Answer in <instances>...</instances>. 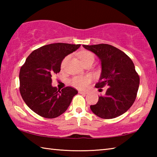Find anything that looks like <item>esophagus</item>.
<instances>
[{
	"label": "esophagus",
	"mask_w": 157,
	"mask_h": 157,
	"mask_svg": "<svg viewBox=\"0 0 157 157\" xmlns=\"http://www.w3.org/2000/svg\"><path fill=\"white\" fill-rule=\"evenodd\" d=\"M79 94H83V95H86L88 93L87 92H85V91H79Z\"/></svg>",
	"instance_id": "obj_1"
}]
</instances>
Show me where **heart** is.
<instances>
[{"mask_svg":"<svg viewBox=\"0 0 157 157\" xmlns=\"http://www.w3.org/2000/svg\"><path fill=\"white\" fill-rule=\"evenodd\" d=\"M80 59L82 63H84L89 60L94 61V55L91 52L85 51L82 53L80 55ZM68 59V57H66L63 59L62 62V67H63ZM91 82V78L90 76H78L73 78L71 80V84L73 86L78 89H85L88 86L89 84Z\"/></svg>","mask_w":157,"mask_h":157,"instance_id":"1","label":"heart"}]
</instances>
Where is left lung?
Here are the masks:
<instances>
[{"mask_svg": "<svg viewBox=\"0 0 157 157\" xmlns=\"http://www.w3.org/2000/svg\"><path fill=\"white\" fill-rule=\"evenodd\" d=\"M83 47L95 53L101 61L102 73L95 88L108 87L96 104L90 106L93 113L104 119L114 118L125 113L136 100L140 82L132 59L109 44Z\"/></svg>", "mask_w": 157, "mask_h": 157, "instance_id": "left-lung-1", "label": "left lung"}]
</instances>
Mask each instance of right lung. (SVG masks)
<instances>
[{"instance_id":"1","label":"right lung","mask_w":157,"mask_h":157,"mask_svg":"<svg viewBox=\"0 0 157 157\" xmlns=\"http://www.w3.org/2000/svg\"><path fill=\"white\" fill-rule=\"evenodd\" d=\"M80 44L57 43L34 50L20 69L19 90L23 100L34 113L54 118L67 110L78 91L71 86L62 90L52 86V75L61 70L66 56L75 51Z\"/></svg>"}]
</instances>
